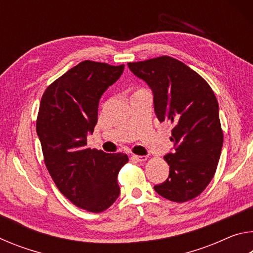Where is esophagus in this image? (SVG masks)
Returning <instances> with one entry per match:
<instances>
[{
    "label": "esophagus",
    "mask_w": 253,
    "mask_h": 253,
    "mask_svg": "<svg viewBox=\"0 0 253 253\" xmlns=\"http://www.w3.org/2000/svg\"><path fill=\"white\" fill-rule=\"evenodd\" d=\"M132 157H134L137 162H145L147 160V156L145 155H134Z\"/></svg>",
    "instance_id": "34e87169"
}]
</instances>
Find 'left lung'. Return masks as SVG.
<instances>
[{
    "label": "left lung",
    "mask_w": 253,
    "mask_h": 253,
    "mask_svg": "<svg viewBox=\"0 0 253 253\" xmlns=\"http://www.w3.org/2000/svg\"><path fill=\"white\" fill-rule=\"evenodd\" d=\"M128 67L152 89L158 121L173 125L169 139L174 152L164 156L169 175L154 190L173 202L196 198L215 174L223 145L212 88L194 70L168 55L129 62Z\"/></svg>",
    "instance_id": "obj_1"
}]
</instances>
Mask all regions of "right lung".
Instances as JSON below:
<instances>
[{
  "mask_svg": "<svg viewBox=\"0 0 253 253\" xmlns=\"http://www.w3.org/2000/svg\"><path fill=\"white\" fill-rule=\"evenodd\" d=\"M124 67L80 62L45 89L37 118L44 163L55 185L76 207L93 213L117 200V176L128 162L126 154L87 147L100 97L119 79Z\"/></svg>",
  "mask_w": 253,
  "mask_h": 253,
  "instance_id": "add662e5",
  "label": "right lung"
}]
</instances>
